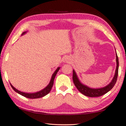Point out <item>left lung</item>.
<instances>
[{"label": "left lung", "instance_id": "left-lung-1", "mask_svg": "<svg viewBox=\"0 0 126 126\" xmlns=\"http://www.w3.org/2000/svg\"><path fill=\"white\" fill-rule=\"evenodd\" d=\"M116 51V50H115ZM116 67L115 73L114 76L113 77L112 81L111 82L106 86L101 88H96L93 89L90 88L87 86L83 85L80 82L79 78H78V76L77 75L75 70H73V80L74 85L76 86L77 89H78L79 92H81L82 94H83L87 96H90V97H97L103 95L109 92L111 89L113 88L115 84L117 77L118 75V69H119V61H118V57L116 52Z\"/></svg>", "mask_w": 126, "mask_h": 126}]
</instances>
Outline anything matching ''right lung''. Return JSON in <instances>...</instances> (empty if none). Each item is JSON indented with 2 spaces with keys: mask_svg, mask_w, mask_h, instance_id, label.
<instances>
[{
  "mask_svg": "<svg viewBox=\"0 0 126 126\" xmlns=\"http://www.w3.org/2000/svg\"><path fill=\"white\" fill-rule=\"evenodd\" d=\"M27 32V31L23 32L21 35H23V34H25ZM60 69V67H57V69H56V70L54 71L53 74H52V77H51L50 81L49 82V84L47 85L44 89H43V90H40V91H39V92L33 93H24V92H20V91L18 90L17 89L15 88V87L11 84V83H10V84H11V86L12 88L14 89L15 92H16V93H17L18 94H20L22 96H25V97H26V98H31V99H36V98H39L43 97V96H45L46 95L48 94L50 92L51 89H52V88L53 85L54 78H55L56 74H57V72H59Z\"/></svg>",
  "mask_w": 126,
  "mask_h": 126,
  "instance_id": "right-lung-1",
  "label": "right lung"
}]
</instances>
